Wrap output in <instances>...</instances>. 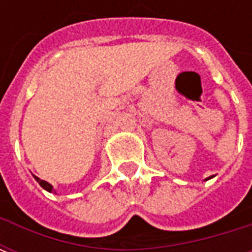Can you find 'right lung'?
Listing matches in <instances>:
<instances>
[{
	"instance_id": "1",
	"label": "right lung",
	"mask_w": 252,
	"mask_h": 252,
	"mask_svg": "<svg viewBox=\"0 0 252 252\" xmlns=\"http://www.w3.org/2000/svg\"><path fill=\"white\" fill-rule=\"evenodd\" d=\"M33 177H35V175H33ZM35 180L37 181V182H39V185H40L41 188H43V189H46L47 191H52V185H51V184H48V182L40 180V178H37V177H35Z\"/></svg>"
}]
</instances>
